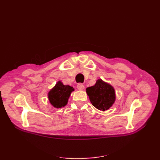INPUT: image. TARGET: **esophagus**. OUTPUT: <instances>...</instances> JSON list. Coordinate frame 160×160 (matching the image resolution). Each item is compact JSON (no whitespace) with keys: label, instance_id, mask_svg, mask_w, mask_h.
<instances>
[{"label":"esophagus","instance_id":"34e87169","mask_svg":"<svg viewBox=\"0 0 160 160\" xmlns=\"http://www.w3.org/2000/svg\"><path fill=\"white\" fill-rule=\"evenodd\" d=\"M77 89H78L79 90H83L84 88H85V86L82 83H79L78 85H77Z\"/></svg>","mask_w":160,"mask_h":160}]
</instances>
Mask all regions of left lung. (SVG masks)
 I'll return each instance as SVG.
<instances>
[{
	"label": "left lung",
	"instance_id": "left-lung-1",
	"mask_svg": "<svg viewBox=\"0 0 160 160\" xmlns=\"http://www.w3.org/2000/svg\"><path fill=\"white\" fill-rule=\"evenodd\" d=\"M86 93L91 104L102 111L112 107L116 99L113 87L101 79L97 80L94 85L87 88Z\"/></svg>",
	"mask_w": 160,
	"mask_h": 160
}]
</instances>
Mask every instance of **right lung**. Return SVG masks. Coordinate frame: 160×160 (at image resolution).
I'll list each match as a JSON object with an SVG mask.
<instances>
[{
	"mask_svg": "<svg viewBox=\"0 0 160 160\" xmlns=\"http://www.w3.org/2000/svg\"><path fill=\"white\" fill-rule=\"evenodd\" d=\"M75 89L71 86L63 85L61 81H57L55 85L48 92L49 103L55 108H62L68 103L69 98Z\"/></svg>",
	"mask_w": 160,
	"mask_h": 160,
	"instance_id": "1",
	"label": "right lung"
}]
</instances>
